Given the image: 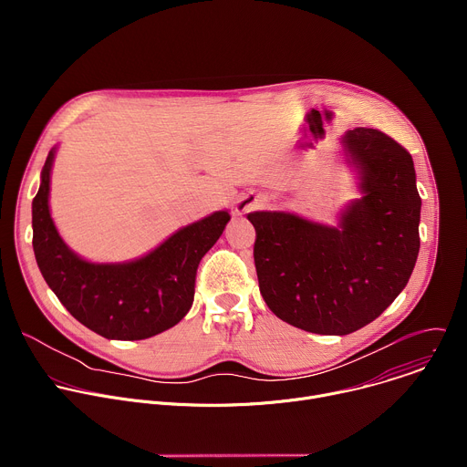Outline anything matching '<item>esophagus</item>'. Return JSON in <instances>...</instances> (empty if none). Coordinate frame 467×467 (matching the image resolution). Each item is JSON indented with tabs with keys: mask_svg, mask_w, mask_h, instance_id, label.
<instances>
[{
	"mask_svg": "<svg viewBox=\"0 0 467 467\" xmlns=\"http://www.w3.org/2000/svg\"><path fill=\"white\" fill-rule=\"evenodd\" d=\"M258 203H260V197H258V195H245V197H242L240 202H238L236 211H238V213H249V211H253Z\"/></svg>",
	"mask_w": 467,
	"mask_h": 467,
	"instance_id": "34e87169",
	"label": "esophagus"
}]
</instances>
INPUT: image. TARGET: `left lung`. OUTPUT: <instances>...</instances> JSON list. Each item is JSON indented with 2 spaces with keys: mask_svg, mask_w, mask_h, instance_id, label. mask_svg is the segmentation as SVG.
Listing matches in <instances>:
<instances>
[{
  "mask_svg": "<svg viewBox=\"0 0 467 467\" xmlns=\"http://www.w3.org/2000/svg\"><path fill=\"white\" fill-rule=\"evenodd\" d=\"M364 197L340 227L288 213H251L260 294L283 321L317 335H349L407 286L420 253L421 197L412 155L379 129L344 137Z\"/></svg>",
  "mask_w": 467,
  "mask_h": 467,
  "instance_id": "obj_1",
  "label": "left lung"
}]
</instances>
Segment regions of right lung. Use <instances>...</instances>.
<instances>
[{"label": "right lung", "mask_w": 467, "mask_h": 467, "mask_svg": "<svg viewBox=\"0 0 467 467\" xmlns=\"http://www.w3.org/2000/svg\"><path fill=\"white\" fill-rule=\"evenodd\" d=\"M53 155L33 199V249L47 286L78 321L109 340H144L177 325L192 306L197 265L222 236L229 213L177 231L135 262L92 264L68 249L49 216Z\"/></svg>", "instance_id": "1"}]
</instances>
